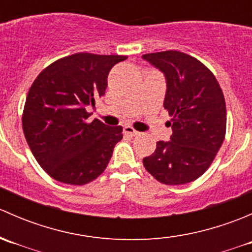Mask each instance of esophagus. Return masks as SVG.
Masks as SVG:
<instances>
[{"label":"esophagus","instance_id":"obj_1","mask_svg":"<svg viewBox=\"0 0 252 252\" xmlns=\"http://www.w3.org/2000/svg\"><path fill=\"white\" fill-rule=\"evenodd\" d=\"M123 130H124V134H126V135H129V136L139 135V131L135 130V129H134L133 126H126L123 128Z\"/></svg>","mask_w":252,"mask_h":252}]
</instances>
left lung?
<instances>
[{
    "instance_id": "1",
    "label": "left lung",
    "mask_w": 252,
    "mask_h": 252,
    "mask_svg": "<svg viewBox=\"0 0 252 252\" xmlns=\"http://www.w3.org/2000/svg\"><path fill=\"white\" fill-rule=\"evenodd\" d=\"M142 58L164 73V110L173 134L158 141L142 159L146 171L166 185L187 184L201 177L222 146L227 128L223 91L204 63L180 51L146 53Z\"/></svg>"
}]
</instances>
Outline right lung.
<instances>
[{
	"mask_svg": "<svg viewBox=\"0 0 252 252\" xmlns=\"http://www.w3.org/2000/svg\"><path fill=\"white\" fill-rule=\"evenodd\" d=\"M126 58L74 53L51 63L32 84L23 131L37 163L53 179L84 185L106 169L123 128L98 119L89 123L86 107L105 95L112 67Z\"/></svg>",
	"mask_w": 252,
	"mask_h": 252,
	"instance_id": "1",
	"label": "right lung"
}]
</instances>
